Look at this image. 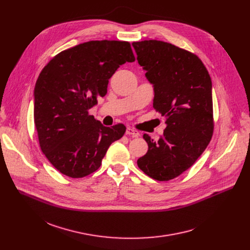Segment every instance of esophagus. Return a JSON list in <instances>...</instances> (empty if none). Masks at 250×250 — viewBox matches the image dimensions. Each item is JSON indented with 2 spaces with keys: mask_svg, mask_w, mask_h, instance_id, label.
I'll list each match as a JSON object with an SVG mask.
<instances>
[{
  "mask_svg": "<svg viewBox=\"0 0 250 250\" xmlns=\"http://www.w3.org/2000/svg\"><path fill=\"white\" fill-rule=\"evenodd\" d=\"M125 133H126L127 135H131V136H133V137H137V136L139 135V132H138L137 130H135L134 128H132V127H127Z\"/></svg>",
  "mask_w": 250,
  "mask_h": 250,
  "instance_id": "1",
  "label": "esophagus"
}]
</instances>
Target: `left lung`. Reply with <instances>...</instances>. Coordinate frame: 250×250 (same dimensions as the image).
I'll use <instances>...</instances> for the list:
<instances>
[{"mask_svg": "<svg viewBox=\"0 0 250 250\" xmlns=\"http://www.w3.org/2000/svg\"><path fill=\"white\" fill-rule=\"evenodd\" d=\"M137 61L154 87L153 108L166 127L157 142L146 133L140 170L157 181H169L189 169L213 133L211 80L194 53L161 41L134 42Z\"/></svg>", "mask_w": 250, "mask_h": 250, "instance_id": "1", "label": "left lung"}]
</instances>
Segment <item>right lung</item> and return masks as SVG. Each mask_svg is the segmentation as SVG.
Instances as JSON below:
<instances>
[{"label":"right lung","instance_id":"1","mask_svg":"<svg viewBox=\"0 0 250 250\" xmlns=\"http://www.w3.org/2000/svg\"><path fill=\"white\" fill-rule=\"evenodd\" d=\"M134 60L128 42L91 41L61 51L42 70L34 88V125L42 151L60 173L90 175L125 134V125L104 126L89 110L105 96L117 69Z\"/></svg>","mask_w":250,"mask_h":250}]
</instances>
